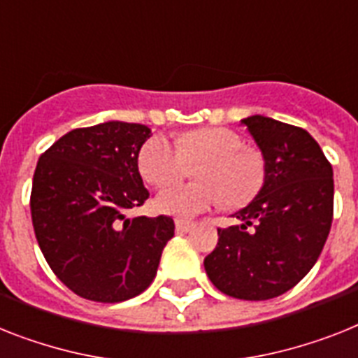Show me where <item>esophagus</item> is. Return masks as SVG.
<instances>
[{"label":"esophagus","mask_w":358,"mask_h":358,"mask_svg":"<svg viewBox=\"0 0 358 358\" xmlns=\"http://www.w3.org/2000/svg\"><path fill=\"white\" fill-rule=\"evenodd\" d=\"M194 229V223L190 221H182V220H177L176 221V230L179 234H186V232H190Z\"/></svg>","instance_id":"esophagus-1"}]
</instances>
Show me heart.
<instances>
[{"instance_id":"heart-1","label":"heart","mask_w":358,"mask_h":358,"mask_svg":"<svg viewBox=\"0 0 358 358\" xmlns=\"http://www.w3.org/2000/svg\"><path fill=\"white\" fill-rule=\"evenodd\" d=\"M241 135L229 128H199L172 143L155 135L138 153V168L148 182L164 185L186 170V162L208 159L199 170L203 182H172L161 188L155 206L162 214L192 220L208 208L249 203L265 181V161L254 148H243Z\"/></svg>"}]
</instances>
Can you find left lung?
I'll list each match as a JSON object with an SVG mask.
<instances>
[{
	"label": "left lung",
	"mask_w": 358,
	"mask_h": 358,
	"mask_svg": "<svg viewBox=\"0 0 358 358\" xmlns=\"http://www.w3.org/2000/svg\"><path fill=\"white\" fill-rule=\"evenodd\" d=\"M265 161L258 196L217 229L205 271L221 292L268 300L292 289L317 264L333 221V168L302 128L264 115L241 120Z\"/></svg>",
	"instance_id": "obj_1"
}]
</instances>
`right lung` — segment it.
I'll use <instances>...</instances> for the list:
<instances>
[{"label":"right lung","instance_id":"right-lung-1","mask_svg":"<svg viewBox=\"0 0 358 358\" xmlns=\"http://www.w3.org/2000/svg\"><path fill=\"white\" fill-rule=\"evenodd\" d=\"M152 129L109 122L78 128L40 157L31 214L38 245L52 273L93 302L117 303L150 287L173 220L126 217L150 197L138 152Z\"/></svg>","mask_w":358,"mask_h":358}]
</instances>
